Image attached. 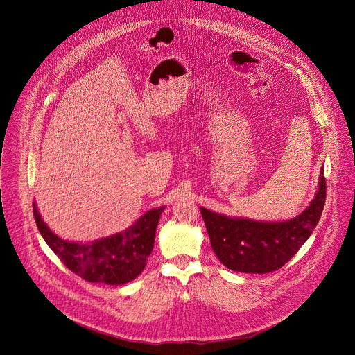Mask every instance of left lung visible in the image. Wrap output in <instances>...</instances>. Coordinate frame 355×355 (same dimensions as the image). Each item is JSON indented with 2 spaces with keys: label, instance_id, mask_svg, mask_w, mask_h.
Returning <instances> with one entry per match:
<instances>
[{
  "label": "left lung",
  "instance_id": "obj_1",
  "mask_svg": "<svg viewBox=\"0 0 355 355\" xmlns=\"http://www.w3.org/2000/svg\"><path fill=\"white\" fill-rule=\"evenodd\" d=\"M326 202V178L320 174L312 204L286 222L232 219L200 208L211 245L218 259L232 271L266 274L285 266L319 223Z\"/></svg>",
  "mask_w": 355,
  "mask_h": 355
}]
</instances>
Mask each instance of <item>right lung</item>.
Wrapping results in <instances>:
<instances>
[{
  "instance_id": "1",
  "label": "right lung",
  "mask_w": 355,
  "mask_h": 355,
  "mask_svg": "<svg viewBox=\"0 0 355 355\" xmlns=\"http://www.w3.org/2000/svg\"><path fill=\"white\" fill-rule=\"evenodd\" d=\"M164 208L146 212L123 233L92 243H70L58 237L42 220L33 204L36 226L60 261L88 282L122 285L135 279L146 267L155 245L157 223Z\"/></svg>"
}]
</instances>
